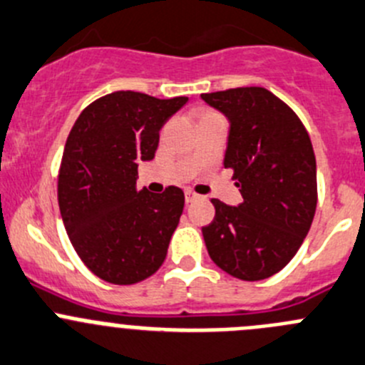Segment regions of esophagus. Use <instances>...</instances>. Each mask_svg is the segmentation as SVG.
I'll return each mask as SVG.
<instances>
[{
  "label": "esophagus",
  "instance_id": "esophagus-1",
  "mask_svg": "<svg viewBox=\"0 0 365 365\" xmlns=\"http://www.w3.org/2000/svg\"><path fill=\"white\" fill-rule=\"evenodd\" d=\"M185 199H186V202H188V204H192V202H197V200H200V199H202V197H200L199 193L192 192V190H186V193H185Z\"/></svg>",
  "mask_w": 365,
  "mask_h": 365
}]
</instances>
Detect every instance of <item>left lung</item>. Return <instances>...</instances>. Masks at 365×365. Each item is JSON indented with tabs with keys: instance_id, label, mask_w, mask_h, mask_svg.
Instances as JSON below:
<instances>
[{
	"instance_id": "obj_1",
	"label": "left lung",
	"mask_w": 365,
	"mask_h": 365,
	"mask_svg": "<svg viewBox=\"0 0 365 365\" xmlns=\"http://www.w3.org/2000/svg\"><path fill=\"white\" fill-rule=\"evenodd\" d=\"M200 98L229 120L224 166L244 202L213 199L215 218L202 227L210 258L244 281L279 272L310 231L317 206V166L297 114L265 88L206 93Z\"/></svg>"
}]
</instances>
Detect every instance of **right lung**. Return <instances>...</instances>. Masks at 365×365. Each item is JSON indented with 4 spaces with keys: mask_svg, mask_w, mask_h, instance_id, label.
I'll use <instances>...</instances> for the list:
<instances>
[{
    "mask_svg": "<svg viewBox=\"0 0 365 365\" xmlns=\"http://www.w3.org/2000/svg\"><path fill=\"white\" fill-rule=\"evenodd\" d=\"M188 102L116 91L76 118L58 170V207L89 270L114 284L147 279L163 265L185 207V193L136 190L138 163L154 159L159 130Z\"/></svg>",
    "mask_w": 365,
    "mask_h": 365,
    "instance_id": "1",
    "label": "right lung"
}]
</instances>
